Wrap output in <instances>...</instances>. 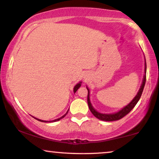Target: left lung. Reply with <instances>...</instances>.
I'll list each match as a JSON object with an SVG mask.
<instances>
[{"mask_svg":"<svg viewBox=\"0 0 159 159\" xmlns=\"http://www.w3.org/2000/svg\"><path fill=\"white\" fill-rule=\"evenodd\" d=\"M147 73V63H145V74ZM146 83V75L143 76V82H142V84L140 86V88L139 91H138V94L136 95V96L133 98V100L131 102L129 105H126L125 107H124L122 110H120L118 112L115 113V114H101V113H98V111H96L95 109L93 107L92 105H91L90 101V92H89V89H87L88 90V94H87V103H88L89 108L93 114L96 116V118H98V120H103V121H115V120H119L122 118L124 117L125 115H127L134 108V107L135 106L136 104L138 103V102L139 101L140 96H141L142 93H143L144 86H145Z\"/></svg>","mask_w":159,"mask_h":159,"instance_id":"8db88e82","label":"left lung"}]
</instances>
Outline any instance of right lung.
I'll use <instances>...</instances> for the list:
<instances>
[{"instance_id":"right-lung-1","label":"right lung","mask_w":159,"mask_h":159,"mask_svg":"<svg viewBox=\"0 0 159 159\" xmlns=\"http://www.w3.org/2000/svg\"><path fill=\"white\" fill-rule=\"evenodd\" d=\"M81 82H79V83L77 84H76L75 86V87H74V93H75L76 91L78 90V89L80 87H81ZM68 111H67V112H66V114L63 115V116H61V118H58V119H57V120H53V121H51V122H56V121H58V120H61L62 118H63V117H64V116H66V115L67 114V113H68ZM35 119H36V120H39V121H41V122H45V123H47V122H48V121H45V120H39V119H37V118H35Z\"/></svg>"}]
</instances>
